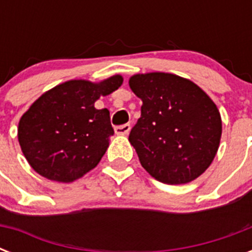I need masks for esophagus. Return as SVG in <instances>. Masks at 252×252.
Instances as JSON below:
<instances>
[{"label":"esophagus","instance_id":"esophagus-1","mask_svg":"<svg viewBox=\"0 0 252 252\" xmlns=\"http://www.w3.org/2000/svg\"><path fill=\"white\" fill-rule=\"evenodd\" d=\"M129 130L130 124H123V126H115V133L116 134H123V136H126V134L129 133Z\"/></svg>","mask_w":252,"mask_h":252}]
</instances>
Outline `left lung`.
Wrapping results in <instances>:
<instances>
[{"label":"left lung","mask_w":252,"mask_h":252,"mask_svg":"<svg viewBox=\"0 0 252 252\" xmlns=\"http://www.w3.org/2000/svg\"><path fill=\"white\" fill-rule=\"evenodd\" d=\"M129 86L142 100L141 118L129 133L142 167L166 184L199 178L222 133L215 102L192 81L170 73L134 74Z\"/></svg>","instance_id":"left-lung-1"}]
</instances>
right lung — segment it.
<instances>
[{
	"label": "right lung",
	"instance_id": "1",
	"mask_svg": "<svg viewBox=\"0 0 252 252\" xmlns=\"http://www.w3.org/2000/svg\"><path fill=\"white\" fill-rule=\"evenodd\" d=\"M122 84V76L98 84L72 80L36 99L18 126V141L30 166L47 179L63 183L93 170L114 134L110 111L96 110L94 103Z\"/></svg>",
	"mask_w": 252,
	"mask_h": 252
}]
</instances>
